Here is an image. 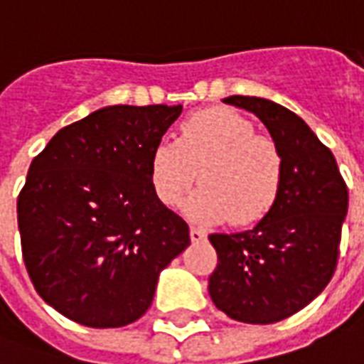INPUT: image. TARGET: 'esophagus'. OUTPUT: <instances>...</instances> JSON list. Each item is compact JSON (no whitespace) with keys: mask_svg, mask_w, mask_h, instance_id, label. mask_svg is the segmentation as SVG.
Returning a JSON list of instances; mask_svg holds the SVG:
<instances>
[{"mask_svg":"<svg viewBox=\"0 0 364 364\" xmlns=\"http://www.w3.org/2000/svg\"><path fill=\"white\" fill-rule=\"evenodd\" d=\"M189 234H191V242H195V244H197V242H203V240H206V232H205V230L195 228V226L191 228Z\"/></svg>","mask_w":364,"mask_h":364,"instance_id":"34e87169","label":"esophagus"}]
</instances>
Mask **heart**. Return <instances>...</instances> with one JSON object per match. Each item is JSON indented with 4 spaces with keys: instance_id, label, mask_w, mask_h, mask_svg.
I'll list each match as a JSON object with an SVG mask.
<instances>
[{
    "instance_id": "1",
    "label": "heart",
    "mask_w": 364,
    "mask_h": 364,
    "mask_svg": "<svg viewBox=\"0 0 364 364\" xmlns=\"http://www.w3.org/2000/svg\"><path fill=\"white\" fill-rule=\"evenodd\" d=\"M203 187L189 203L203 222L252 224L271 210L282 181L277 144L255 134L250 119L232 109L191 114L177 140H159L150 156L151 189L164 206L175 208L197 179Z\"/></svg>"
}]
</instances>
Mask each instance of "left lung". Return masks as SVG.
Masks as SVG:
<instances>
[{
	"mask_svg": "<svg viewBox=\"0 0 364 364\" xmlns=\"http://www.w3.org/2000/svg\"><path fill=\"white\" fill-rule=\"evenodd\" d=\"M224 103L253 112L282 156L279 197L252 230L210 234L218 265L208 292L218 310L244 323H274L312 302L336 271L347 185L333 154L287 107L261 97Z\"/></svg>",
	"mask_w": 364,
	"mask_h": 364,
	"instance_id": "8db88e82",
	"label": "left lung"
}]
</instances>
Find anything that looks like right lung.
I'll list each match as a JSON object with an SVG mask.
<instances>
[{
  "mask_svg": "<svg viewBox=\"0 0 364 364\" xmlns=\"http://www.w3.org/2000/svg\"><path fill=\"white\" fill-rule=\"evenodd\" d=\"M183 105H112L58 130L17 200L28 277L46 304L87 328L146 314L158 277L191 244L151 189L150 156Z\"/></svg>",
  "mask_w": 364,
  "mask_h": 364,
  "instance_id": "obj_1",
  "label": "right lung"
}]
</instances>
